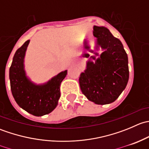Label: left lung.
Segmentation results:
<instances>
[{"instance_id": "left-lung-1", "label": "left lung", "mask_w": 149, "mask_h": 149, "mask_svg": "<svg viewBox=\"0 0 149 149\" xmlns=\"http://www.w3.org/2000/svg\"><path fill=\"white\" fill-rule=\"evenodd\" d=\"M97 45L103 52L95 63H87L79 78L82 93L97 104L115 102L125 88L129 79L128 59L119 39L104 26H94Z\"/></svg>"}]
</instances>
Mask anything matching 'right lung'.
Wrapping results in <instances>:
<instances>
[{
  "label": "right lung",
  "mask_w": 149,
  "mask_h": 149,
  "mask_svg": "<svg viewBox=\"0 0 149 149\" xmlns=\"http://www.w3.org/2000/svg\"><path fill=\"white\" fill-rule=\"evenodd\" d=\"M29 40L16 50L9 69L10 89L15 101L20 107L35 116L52 112L61 97L60 86L67 75L63 71L46 84L36 85L26 77L24 66L25 52Z\"/></svg>",
  "instance_id": "obj_1"
}]
</instances>
